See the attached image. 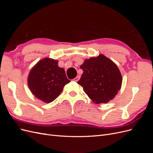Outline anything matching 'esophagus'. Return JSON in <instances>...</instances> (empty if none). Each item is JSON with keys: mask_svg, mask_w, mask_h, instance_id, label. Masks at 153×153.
<instances>
[{"mask_svg": "<svg viewBox=\"0 0 153 153\" xmlns=\"http://www.w3.org/2000/svg\"><path fill=\"white\" fill-rule=\"evenodd\" d=\"M80 78V75H77L75 78H74V81H75V82H78V80H79V79Z\"/></svg>", "mask_w": 153, "mask_h": 153, "instance_id": "obj_1", "label": "esophagus"}]
</instances>
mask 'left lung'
Listing matches in <instances>:
<instances>
[{"mask_svg": "<svg viewBox=\"0 0 153 153\" xmlns=\"http://www.w3.org/2000/svg\"><path fill=\"white\" fill-rule=\"evenodd\" d=\"M80 68L84 73L77 83L95 103H108L121 89V74L116 64L105 55L86 59Z\"/></svg>", "mask_w": 153, "mask_h": 153, "instance_id": "obj_1", "label": "left lung"}]
</instances>
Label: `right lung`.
Masks as SVG:
<instances>
[{"label":"right lung","mask_w":153,"mask_h":153,"mask_svg":"<svg viewBox=\"0 0 153 153\" xmlns=\"http://www.w3.org/2000/svg\"><path fill=\"white\" fill-rule=\"evenodd\" d=\"M69 82L64 69L58 66V61L48 58L37 63L28 77V85L32 93L46 103L56 99L64 86Z\"/></svg>","instance_id":"right-lung-1"}]
</instances>
